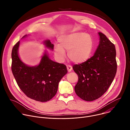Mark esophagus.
Masks as SVG:
<instances>
[{"mask_svg":"<svg viewBox=\"0 0 130 130\" xmlns=\"http://www.w3.org/2000/svg\"><path fill=\"white\" fill-rule=\"evenodd\" d=\"M67 71L68 72H71V71L72 70V67L71 66H68L67 67Z\"/></svg>","mask_w":130,"mask_h":130,"instance_id":"obj_1","label":"esophagus"}]
</instances>
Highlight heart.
Returning <instances> with one entry per match:
<instances>
[{
	"label": "heart",
	"mask_w": 130,
	"mask_h": 130,
	"mask_svg": "<svg viewBox=\"0 0 130 130\" xmlns=\"http://www.w3.org/2000/svg\"><path fill=\"white\" fill-rule=\"evenodd\" d=\"M59 45L54 48V53L58 60L62 61L68 52L69 60L74 64L86 62L90 57L93 41L91 37L83 32H75L61 35L58 39Z\"/></svg>",
	"instance_id": "b5f03b06"
}]
</instances>
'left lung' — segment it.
<instances>
[{
    "mask_svg": "<svg viewBox=\"0 0 130 130\" xmlns=\"http://www.w3.org/2000/svg\"><path fill=\"white\" fill-rule=\"evenodd\" d=\"M98 35L99 43L93 56L72 67L79 78L75 87L76 93L86 101L101 97L112 84L117 71L115 45L102 33L98 32Z\"/></svg>",
    "mask_w": 130,
    "mask_h": 130,
    "instance_id": "8db88e82",
    "label": "left lung"
}]
</instances>
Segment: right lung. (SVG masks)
<instances>
[{"label":"right lung","instance_id":"right-lung-1","mask_svg":"<svg viewBox=\"0 0 130 130\" xmlns=\"http://www.w3.org/2000/svg\"><path fill=\"white\" fill-rule=\"evenodd\" d=\"M28 35H24L22 39ZM43 43L46 48L53 50L54 45L49 40ZM20 41L17 42L12 51V71L15 80L27 97L38 101L47 102L57 94L60 81L67 73L66 66L50 59L46 50L38 65H28L20 58Z\"/></svg>","mask_w":130,"mask_h":130}]
</instances>
